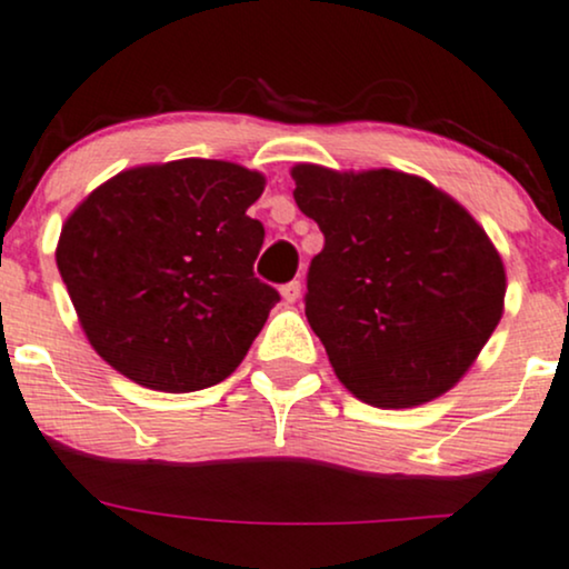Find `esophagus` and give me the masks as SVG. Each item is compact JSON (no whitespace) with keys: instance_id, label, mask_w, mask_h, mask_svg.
<instances>
[{"instance_id":"esophagus-1","label":"esophagus","mask_w":569,"mask_h":569,"mask_svg":"<svg viewBox=\"0 0 569 569\" xmlns=\"http://www.w3.org/2000/svg\"><path fill=\"white\" fill-rule=\"evenodd\" d=\"M282 298L287 303H296L298 298H301V282H298V279H296V282H287L282 287Z\"/></svg>"}]
</instances>
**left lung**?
Instances as JSON below:
<instances>
[{"mask_svg":"<svg viewBox=\"0 0 569 569\" xmlns=\"http://www.w3.org/2000/svg\"><path fill=\"white\" fill-rule=\"evenodd\" d=\"M298 209L325 236L306 319L341 385L379 408L449 392L495 333L506 268L468 209L392 169L292 166Z\"/></svg>","mask_w":569,"mask_h":569,"instance_id":"1","label":"left lung"}]
</instances>
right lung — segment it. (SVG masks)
Masks as SVG:
<instances>
[{"label":"right lung","mask_w":569,"mask_h":569,"mask_svg":"<svg viewBox=\"0 0 569 569\" xmlns=\"http://www.w3.org/2000/svg\"><path fill=\"white\" fill-rule=\"evenodd\" d=\"M266 177L184 158L120 171L63 222L56 263L91 347L158 392L220 385L279 292L254 277Z\"/></svg>","instance_id":"add662e5"}]
</instances>
